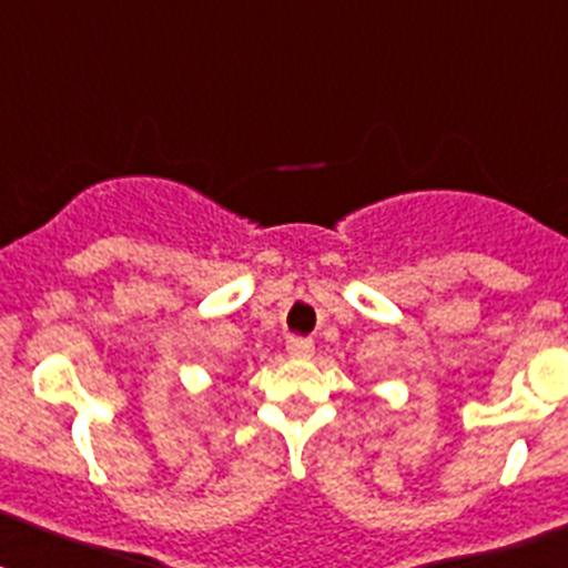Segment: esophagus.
<instances>
[{
    "label": "esophagus",
    "instance_id": "34e87169",
    "mask_svg": "<svg viewBox=\"0 0 568 568\" xmlns=\"http://www.w3.org/2000/svg\"><path fill=\"white\" fill-rule=\"evenodd\" d=\"M287 353L293 355V358H310V355L315 353V344L310 338H290Z\"/></svg>",
    "mask_w": 568,
    "mask_h": 568
}]
</instances>
